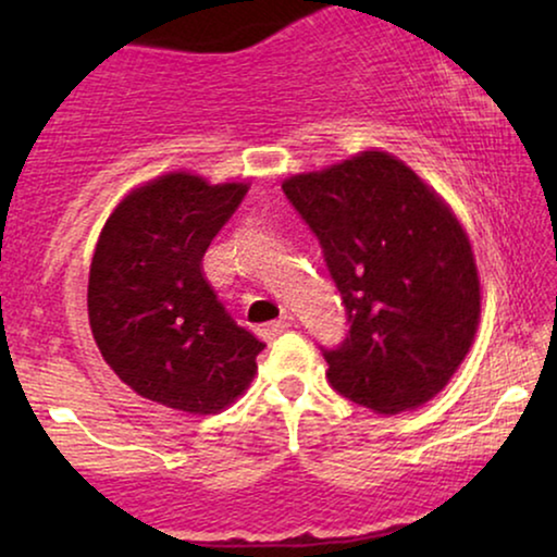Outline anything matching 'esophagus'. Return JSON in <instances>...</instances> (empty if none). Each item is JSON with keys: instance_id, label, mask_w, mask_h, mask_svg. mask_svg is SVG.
Listing matches in <instances>:
<instances>
[{"instance_id": "esophagus-1", "label": "esophagus", "mask_w": 557, "mask_h": 557, "mask_svg": "<svg viewBox=\"0 0 557 557\" xmlns=\"http://www.w3.org/2000/svg\"><path fill=\"white\" fill-rule=\"evenodd\" d=\"M292 326H294V317L292 314H284L281 319H276V322L263 324L261 330H258V334H261V337H265V339H273V337H278L281 332L292 330Z\"/></svg>"}]
</instances>
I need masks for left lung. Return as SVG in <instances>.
Wrapping results in <instances>:
<instances>
[{
  "instance_id": "obj_1",
  "label": "left lung",
  "mask_w": 557,
  "mask_h": 557,
  "mask_svg": "<svg viewBox=\"0 0 557 557\" xmlns=\"http://www.w3.org/2000/svg\"><path fill=\"white\" fill-rule=\"evenodd\" d=\"M281 187L319 238L347 311L345 342L322 347L332 387L385 416L423 406L459 370L479 326L467 231L387 151L294 174Z\"/></svg>"
}]
</instances>
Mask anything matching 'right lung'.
Wrapping results in <instances>:
<instances>
[{
	"instance_id": "add662e5",
	"label": "right lung",
	"mask_w": 557,
	"mask_h": 557,
	"mask_svg": "<svg viewBox=\"0 0 557 557\" xmlns=\"http://www.w3.org/2000/svg\"><path fill=\"white\" fill-rule=\"evenodd\" d=\"M248 185L170 172L128 193L106 220L88 276L90 332L109 368L185 413L231 406L265 347L235 324L202 273V256Z\"/></svg>"
}]
</instances>
